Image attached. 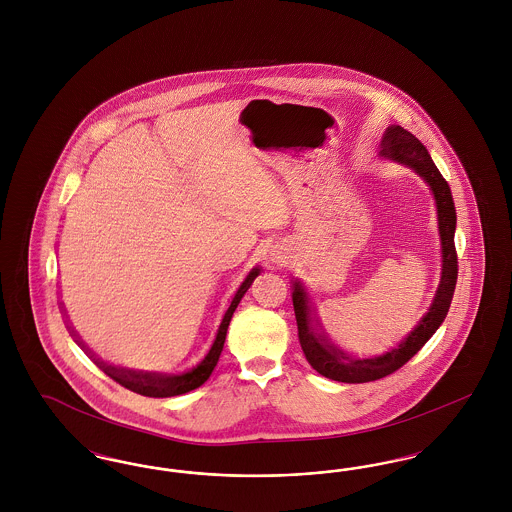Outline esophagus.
<instances>
[{
  "instance_id": "1",
  "label": "esophagus",
  "mask_w": 512,
  "mask_h": 512,
  "mask_svg": "<svg viewBox=\"0 0 512 512\" xmlns=\"http://www.w3.org/2000/svg\"><path fill=\"white\" fill-rule=\"evenodd\" d=\"M278 259H280V257H274V261H278Z\"/></svg>"
}]
</instances>
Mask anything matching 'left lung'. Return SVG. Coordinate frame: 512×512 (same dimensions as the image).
I'll use <instances>...</instances> for the list:
<instances>
[{
    "mask_svg": "<svg viewBox=\"0 0 512 512\" xmlns=\"http://www.w3.org/2000/svg\"><path fill=\"white\" fill-rule=\"evenodd\" d=\"M380 147H382L380 149L382 157L409 165L428 182V186L434 192L436 205H438L439 236H441V253H443L441 282L430 311L418 322L413 332L386 355L374 357V359H363V361L349 359L341 349L328 341V336L324 334L322 328H320L322 334H318L309 317L307 293L299 286V282L293 284L295 286L293 311L297 320V336H299L305 359L318 374L336 382H345V384L374 382L384 376H390L405 363H409L422 349V345L434 336V332L447 317L455 286H457V272H459V259L455 249L457 213H455V203H453V195L447 180L441 176L438 167L434 165L428 149L422 146L420 140L414 138L409 130L401 126L391 124L390 128L384 132Z\"/></svg>",
    "mask_w": 512,
    "mask_h": 512,
    "instance_id": "left-lung-1",
    "label": "left lung"
}]
</instances>
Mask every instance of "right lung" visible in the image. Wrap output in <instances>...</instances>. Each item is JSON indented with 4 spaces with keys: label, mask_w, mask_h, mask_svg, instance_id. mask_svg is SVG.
I'll use <instances>...</instances> for the list:
<instances>
[{
    "label": "right lung",
    "mask_w": 512,
    "mask_h": 512,
    "mask_svg": "<svg viewBox=\"0 0 512 512\" xmlns=\"http://www.w3.org/2000/svg\"><path fill=\"white\" fill-rule=\"evenodd\" d=\"M257 274H259V268H253L247 274L244 284L240 286V290L234 295L228 311L224 313L217 338H215V343L211 345L207 357L195 368H192L190 372L180 374V376H167V374H155V372H134V370H126V368H115V366L103 365L98 361L96 363L103 368V372L109 378H113L117 384H121L122 388L140 393V395H146V397H172V395H182V393H188V391L199 388L201 384L207 382V378L211 376V372L215 370V366L219 363L220 351H222V345L226 340V330H228L230 318L234 315L238 303L242 301L244 293L247 292V288L251 286V282L255 280Z\"/></svg>",
    "instance_id": "right-lung-1"
}]
</instances>
